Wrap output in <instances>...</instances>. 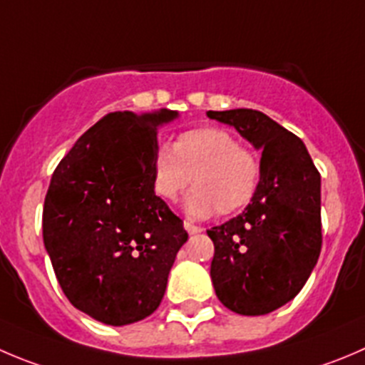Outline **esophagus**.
Wrapping results in <instances>:
<instances>
[{
    "label": "esophagus",
    "mask_w": 365,
    "mask_h": 365,
    "mask_svg": "<svg viewBox=\"0 0 365 365\" xmlns=\"http://www.w3.org/2000/svg\"><path fill=\"white\" fill-rule=\"evenodd\" d=\"M185 229L190 232V235H197V232H202V227H199V225L192 224V222L185 220Z\"/></svg>",
    "instance_id": "34e87169"
}]
</instances>
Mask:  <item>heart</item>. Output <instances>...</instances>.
<instances>
[{"instance_id":"b5f03b06","label":"heart","mask_w":365,"mask_h":365,"mask_svg":"<svg viewBox=\"0 0 365 365\" xmlns=\"http://www.w3.org/2000/svg\"><path fill=\"white\" fill-rule=\"evenodd\" d=\"M150 172L152 188L161 200L172 202L192 182L185 202L192 217L206 218L215 211L227 217L255 199L262 161L224 128L199 127L179 134L173 147L158 145Z\"/></svg>"}]
</instances>
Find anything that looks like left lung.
I'll return each mask as SVG.
<instances>
[{"instance_id":"1","label":"left lung","mask_w":365,"mask_h":365,"mask_svg":"<svg viewBox=\"0 0 365 365\" xmlns=\"http://www.w3.org/2000/svg\"><path fill=\"white\" fill-rule=\"evenodd\" d=\"M262 148V180L245 211L207 229L211 279L235 314L265 315L299 294L321 255V173L303 141L252 109L207 110Z\"/></svg>"}]
</instances>
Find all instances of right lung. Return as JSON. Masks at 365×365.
Instances as JSON below:
<instances>
[{"label":"right lung","instance_id":"add662e5","mask_svg":"<svg viewBox=\"0 0 365 365\" xmlns=\"http://www.w3.org/2000/svg\"><path fill=\"white\" fill-rule=\"evenodd\" d=\"M175 110H116L78 138L51 175L43 238L69 303L123 326L158 310L188 240L182 220L152 188L158 128Z\"/></svg>","mask_w":365,"mask_h":365}]
</instances>
